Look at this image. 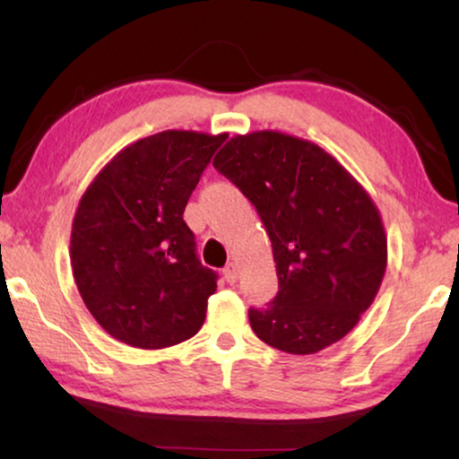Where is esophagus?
<instances>
[{
	"label": "esophagus",
	"instance_id": "34e87169",
	"mask_svg": "<svg viewBox=\"0 0 459 459\" xmlns=\"http://www.w3.org/2000/svg\"><path fill=\"white\" fill-rule=\"evenodd\" d=\"M223 275H225V280L230 281V284H236L238 278H240V272H238L236 263H228V265H225V269H223Z\"/></svg>",
	"mask_w": 459,
	"mask_h": 459
}]
</instances>
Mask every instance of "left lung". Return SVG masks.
Here are the masks:
<instances>
[{"instance_id": "8db88e82", "label": "left lung", "mask_w": 459, "mask_h": 459, "mask_svg": "<svg viewBox=\"0 0 459 459\" xmlns=\"http://www.w3.org/2000/svg\"><path fill=\"white\" fill-rule=\"evenodd\" d=\"M212 167L255 204L272 240L280 290L248 309L255 334L292 355L347 336L386 272L385 225L369 194L334 156L280 131L231 137Z\"/></svg>"}]
</instances>
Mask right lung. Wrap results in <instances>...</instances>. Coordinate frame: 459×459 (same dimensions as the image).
I'll list each match as a JSON object with an SVG mask.
<instances>
[{"mask_svg":"<svg viewBox=\"0 0 459 459\" xmlns=\"http://www.w3.org/2000/svg\"><path fill=\"white\" fill-rule=\"evenodd\" d=\"M225 134L169 129L121 150L87 187L71 234L81 299L112 338L165 349L203 328L217 273L184 211Z\"/></svg>","mask_w":459,"mask_h":459,"instance_id":"1","label":"right lung"}]
</instances>
